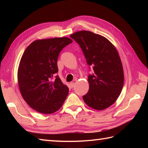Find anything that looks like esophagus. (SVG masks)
I'll return each instance as SVG.
<instances>
[{
    "instance_id": "esophagus-1",
    "label": "esophagus",
    "mask_w": 148,
    "mask_h": 148,
    "mask_svg": "<svg viewBox=\"0 0 148 148\" xmlns=\"http://www.w3.org/2000/svg\"><path fill=\"white\" fill-rule=\"evenodd\" d=\"M70 85H71V88H74V85H75V83H71V84H70Z\"/></svg>"
}]
</instances>
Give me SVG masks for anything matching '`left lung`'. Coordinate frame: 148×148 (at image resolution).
<instances>
[{
	"mask_svg": "<svg viewBox=\"0 0 148 148\" xmlns=\"http://www.w3.org/2000/svg\"><path fill=\"white\" fill-rule=\"evenodd\" d=\"M79 44L93 69L88 80L89 91L83 97L90 108L103 110L114 103L123 86L124 73L117 50L106 37L90 31L82 30L70 36Z\"/></svg>",
	"mask_w": 148,
	"mask_h": 148,
	"instance_id": "obj_1",
	"label": "left lung"
}]
</instances>
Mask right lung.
Wrapping results in <instances>:
<instances>
[{"label": "right lung", "mask_w": 148, "mask_h": 148, "mask_svg": "<svg viewBox=\"0 0 148 148\" xmlns=\"http://www.w3.org/2000/svg\"><path fill=\"white\" fill-rule=\"evenodd\" d=\"M72 42L69 37L39 39L26 48L19 65L18 81L25 102L36 111L51 114L61 108L67 98L69 88L60 77L59 53Z\"/></svg>", "instance_id": "1"}]
</instances>
